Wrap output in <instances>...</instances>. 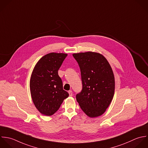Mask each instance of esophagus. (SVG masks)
I'll return each instance as SVG.
<instances>
[{
    "label": "esophagus",
    "mask_w": 148,
    "mask_h": 148,
    "mask_svg": "<svg viewBox=\"0 0 148 148\" xmlns=\"http://www.w3.org/2000/svg\"><path fill=\"white\" fill-rule=\"evenodd\" d=\"M69 96H70V97L73 96V92H72L71 90H69Z\"/></svg>",
    "instance_id": "1"
}]
</instances>
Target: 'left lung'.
I'll list each match as a JSON object with an SVG mask.
<instances>
[{"instance_id": "1", "label": "left lung", "mask_w": 148, "mask_h": 148, "mask_svg": "<svg viewBox=\"0 0 148 148\" xmlns=\"http://www.w3.org/2000/svg\"><path fill=\"white\" fill-rule=\"evenodd\" d=\"M81 70L82 91L76 95L82 110L90 118L103 115L115 92V77L106 58L95 52L73 53Z\"/></svg>"}]
</instances>
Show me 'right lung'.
Listing matches in <instances>:
<instances>
[{
  "label": "right lung",
  "mask_w": 148,
  "mask_h": 148,
  "mask_svg": "<svg viewBox=\"0 0 148 148\" xmlns=\"http://www.w3.org/2000/svg\"><path fill=\"white\" fill-rule=\"evenodd\" d=\"M67 54L51 52L42 56L35 65L30 79L32 101L38 111L51 116L69 96L63 90L58 70Z\"/></svg>",
  "instance_id": "add662e5"
}]
</instances>
